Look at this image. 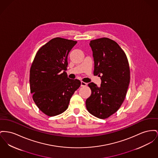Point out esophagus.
Returning <instances> with one entry per match:
<instances>
[{
    "instance_id": "esophagus-1",
    "label": "esophagus",
    "mask_w": 158,
    "mask_h": 158,
    "mask_svg": "<svg viewBox=\"0 0 158 158\" xmlns=\"http://www.w3.org/2000/svg\"><path fill=\"white\" fill-rule=\"evenodd\" d=\"M87 85V84L84 82H81V86H86Z\"/></svg>"
}]
</instances>
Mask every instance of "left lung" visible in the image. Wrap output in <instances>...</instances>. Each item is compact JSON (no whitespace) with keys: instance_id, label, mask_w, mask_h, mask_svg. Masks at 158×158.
<instances>
[{"instance_id":"1","label":"left lung","mask_w":158,"mask_h":158,"mask_svg":"<svg viewBox=\"0 0 158 158\" xmlns=\"http://www.w3.org/2000/svg\"><path fill=\"white\" fill-rule=\"evenodd\" d=\"M94 60V74L100 77V87L88 84L91 95L86 107L91 114L106 119L116 113L123 102L130 81L128 61L125 52L114 40L102 37L89 44Z\"/></svg>"}]
</instances>
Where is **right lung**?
Wrapping results in <instances>:
<instances>
[{
	"label": "right lung",
	"mask_w": 158,
	"mask_h": 158,
	"mask_svg": "<svg viewBox=\"0 0 158 158\" xmlns=\"http://www.w3.org/2000/svg\"><path fill=\"white\" fill-rule=\"evenodd\" d=\"M77 41L56 37L37 52L30 70V92L37 107L49 116L60 114L68 108L74 91L81 86L65 71L69 53Z\"/></svg>",
	"instance_id": "add662e5"
}]
</instances>
